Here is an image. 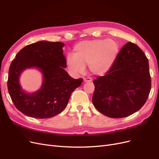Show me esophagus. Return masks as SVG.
I'll use <instances>...</instances> for the list:
<instances>
[{
	"mask_svg": "<svg viewBox=\"0 0 159 159\" xmlns=\"http://www.w3.org/2000/svg\"><path fill=\"white\" fill-rule=\"evenodd\" d=\"M92 81L91 78H84V82H91V81Z\"/></svg>",
	"mask_w": 159,
	"mask_h": 159,
	"instance_id": "esophagus-1",
	"label": "esophagus"
}]
</instances>
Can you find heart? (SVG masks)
I'll return each mask as SVG.
<instances>
[{
	"mask_svg": "<svg viewBox=\"0 0 159 159\" xmlns=\"http://www.w3.org/2000/svg\"><path fill=\"white\" fill-rule=\"evenodd\" d=\"M119 53V43L113 39L81 41L74 48V56L67 57V65L74 73L81 74L88 64L91 74L103 75L112 68Z\"/></svg>",
	"mask_w": 159,
	"mask_h": 159,
	"instance_id": "obj_1",
	"label": "heart"
}]
</instances>
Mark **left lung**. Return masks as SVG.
<instances>
[{
	"label": "left lung",
	"instance_id": "obj_1",
	"mask_svg": "<svg viewBox=\"0 0 159 159\" xmlns=\"http://www.w3.org/2000/svg\"><path fill=\"white\" fill-rule=\"evenodd\" d=\"M92 102L111 118L129 116L145 103L151 88L148 61L136 44L128 42L119 51L110 71L93 81Z\"/></svg>",
	"mask_w": 159,
	"mask_h": 159
}]
</instances>
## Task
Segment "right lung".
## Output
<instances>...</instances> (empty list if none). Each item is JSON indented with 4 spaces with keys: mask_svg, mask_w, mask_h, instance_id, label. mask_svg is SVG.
Returning a JSON list of instances; mask_svg holds the SVG:
<instances>
[{
    "mask_svg": "<svg viewBox=\"0 0 159 159\" xmlns=\"http://www.w3.org/2000/svg\"><path fill=\"white\" fill-rule=\"evenodd\" d=\"M62 42L39 41L19 52L9 68L8 89L12 102L26 116L48 119L60 113L66 107L74 90L83 80L68 75ZM36 68L43 75L41 89L28 93L22 89L20 77L26 69Z\"/></svg>",
    "mask_w": 159,
    "mask_h": 159,
    "instance_id": "right-lung-1",
    "label": "right lung"
}]
</instances>
